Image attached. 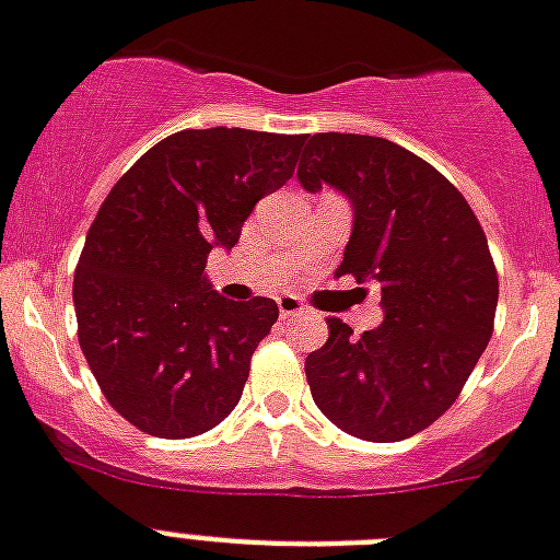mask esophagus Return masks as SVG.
Listing matches in <instances>:
<instances>
[{"label":"esophagus","mask_w":560,"mask_h":560,"mask_svg":"<svg viewBox=\"0 0 560 560\" xmlns=\"http://www.w3.org/2000/svg\"><path fill=\"white\" fill-rule=\"evenodd\" d=\"M276 304H279V313H281V318L307 316V313H310V310L304 307V304L299 302V299H295V295H279V299H276Z\"/></svg>","instance_id":"1"}]
</instances>
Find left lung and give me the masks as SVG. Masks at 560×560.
Masks as SVG:
<instances>
[{
    "instance_id": "8db88e82",
    "label": "left lung",
    "mask_w": 560,
    "mask_h": 560,
    "mask_svg": "<svg viewBox=\"0 0 560 560\" xmlns=\"http://www.w3.org/2000/svg\"><path fill=\"white\" fill-rule=\"evenodd\" d=\"M295 176L304 190L330 185L350 201L338 276L378 284L384 313L361 336L327 318L330 336L304 361L313 401L355 439H410L450 410L492 336L487 236L447 178L382 136H310Z\"/></svg>"
}]
</instances>
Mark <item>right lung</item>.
<instances>
[{"mask_svg":"<svg viewBox=\"0 0 560 560\" xmlns=\"http://www.w3.org/2000/svg\"><path fill=\"white\" fill-rule=\"evenodd\" d=\"M304 136L178 130L107 192L73 276L79 347L110 407L156 439H190L233 412L250 355L279 318L272 299L210 288L258 199L295 171Z\"/></svg>","mask_w":560,"mask_h":560,"instance_id":"add662e5","label":"right lung"}]
</instances>
